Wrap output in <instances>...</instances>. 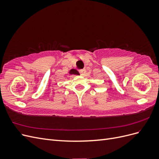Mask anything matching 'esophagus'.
I'll return each mask as SVG.
<instances>
[{"mask_svg":"<svg viewBox=\"0 0 159 159\" xmlns=\"http://www.w3.org/2000/svg\"><path fill=\"white\" fill-rule=\"evenodd\" d=\"M80 74L81 75H85V72H86V71H85V69H81V70H80Z\"/></svg>","mask_w":159,"mask_h":159,"instance_id":"esophagus-1","label":"esophagus"}]
</instances>
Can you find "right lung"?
Returning a JSON list of instances; mask_svg holds the SVG:
<instances>
[{
	"instance_id": "obj_1",
	"label": "right lung",
	"mask_w": 159,
	"mask_h": 159,
	"mask_svg": "<svg viewBox=\"0 0 159 159\" xmlns=\"http://www.w3.org/2000/svg\"><path fill=\"white\" fill-rule=\"evenodd\" d=\"M70 74H75V75H79V74H80L79 72H78V71H77L76 70H75V69L71 70L70 71Z\"/></svg>"
}]
</instances>
